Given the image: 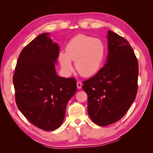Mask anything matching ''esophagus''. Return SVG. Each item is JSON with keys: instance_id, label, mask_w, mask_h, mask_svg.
I'll return each mask as SVG.
<instances>
[{"instance_id": "1", "label": "esophagus", "mask_w": 153, "mask_h": 153, "mask_svg": "<svg viewBox=\"0 0 153 153\" xmlns=\"http://www.w3.org/2000/svg\"><path fill=\"white\" fill-rule=\"evenodd\" d=\"M76 85H77V88L78 89H80L82 87V84L80 82H78L76 83Z\"/></svg>"}]
</instances>
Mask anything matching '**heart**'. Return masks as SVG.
Here are the masks:
<instances>
[{
    "label": "heart",
    "mask_w": 153,
    "mask_h": 153,
    "mask_svg": "<svg viewBox=\"0 0 153 153\" xmlns=\"http://www.w3.org/2000/svg\"><path fill=\"white\" fill-rule=\"evenodd\" d=\"M105 54V45L102 41L87 35L78 34L69 41L65 52H59L58 58L66 73L71 72L72 61H75V68L82 76L89 77L99 71Z\"/></svg>",
    "instance_id": "1"
}]
</instances>
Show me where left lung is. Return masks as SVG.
<instances>
[{
	"label": "left lung",
	"mask_w": 153,
	"mask_h": 153,
	"mask_svg": "<svg viewBox=\"0 0 153 153\" xmlns=\"http://www.w3.org/2000/svg\"><path fill=\"white\" fill-rule=\"evenodd\" d=\"M106 64L90 79L83 82L92 121L105 126L121 119L136 98L138 64L128 41L108 31Z\"/></svg>",
	"instance_id": "1"
}]
</instances>
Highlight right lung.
<instances>
[{"instance_id": "add662e5", "label": "right lung", "mask_w": 153, "mask_h": 153, "mask_svg": "<svg viewBox=\"0 0 153 153\" xmlns=\"http://www.w3.org/2000/svg\"><path fill=\"white\" fill-rule=\"evenodd\" d=\"M49 33L37 36L18 59L13 82L18 109L35 126L53 131L62 124L68 101L76 91L75 78L57 76V43Z\"/></svg>"}]
</instances>
